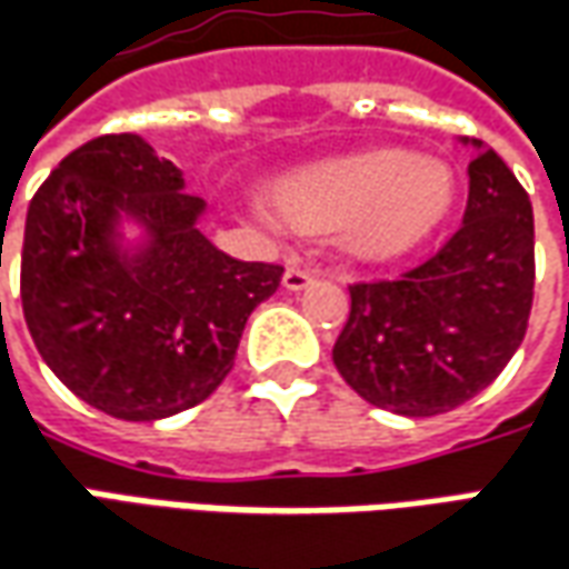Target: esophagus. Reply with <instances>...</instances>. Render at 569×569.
I'll return each mask as SVG.
<instances>
[{"mask_svg":"<svg viewBox=\"0 0 569 569\" xmlns=\"http://www.w3.org/2000/svg\"><path fill=\"white\" fill-rule=\"evenodd\" d=\"M313 280L311 271H301V268H286L283 273V286L289 292H301V289H308Z\"/></svg>","mask_w":569,"mask_h":569,"instance_id":"34e87169","label":"esophagus"}]
</instances>
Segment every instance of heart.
Here are the masks:
<instances>
[{
    "label": "heart",
    "instance_id": "b5f03b06",
    "mask_svg": "<svg viewBox=\"0 0 569 569\" xmlns=\"http://www.w3.org/2000/svg\"><path fill=\"white\" fill-rule=\"evenodd\" d=\"M456 200V172L409 150H360L280 174L273 212L305 233L339 230L341 249L381 264L407 256L435 233Z\"/></svg>",
    "mask_w": 569,
    "mask_h": 569
}]
</instances>
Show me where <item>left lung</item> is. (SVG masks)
<instances>
[{
  "instance_id": "left-lung-1",
  "label": "left lung",
  "mask_w": 569,
  "mask_h": 569,
  "mask_svg": "<svg viewBox=\"0 0 569 569\" xmlns=\"http://www.w3.org/2000/svg\"><path fill=\"white\" fill-rule=\"evenodd\" d=\"M462 228L400 280L351 286L332 348L341 379L397 416H437L483 391L523 341L533 305V206L478 138Z\"/></svg>"
}]
</instances>
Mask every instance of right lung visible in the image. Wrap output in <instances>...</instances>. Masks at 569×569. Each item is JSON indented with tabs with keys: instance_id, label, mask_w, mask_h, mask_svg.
<instances>
[{
	"instance_id": "1",
	"label": "right lung",
	"mask_w": 569,
	"mask_h": 569,
	"mask_svg": "<svg viewBox=\"0 0 569 569\" xmlns=\"http://www.w3.org/2000/svg\"><path fill=\"white\" fill-rule=\"evenodd\" d=\"M202 212L181 169L132 132L77 147L36 190L23 320L89 407L157 422L202 403L233 369L246 320L283 268L224 256L200 230Z\"/></svg>"
}]
</instances>
